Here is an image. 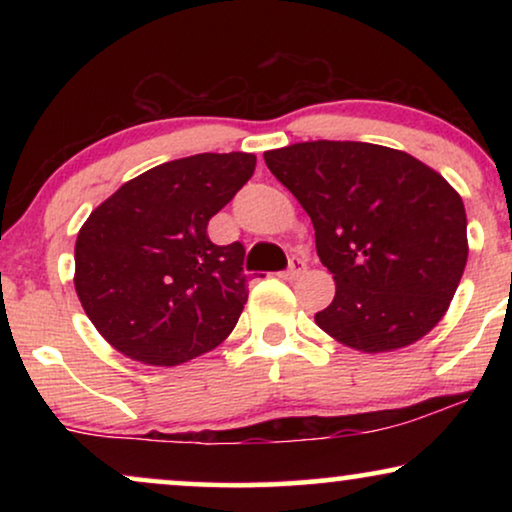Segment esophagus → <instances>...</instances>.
<instances>
[{
    "label": "esophagus",
    "instance_id": "esophagus-1",
    "mask_svg": "<svg viewBox=\"0 0 512 512\" xmlns=\"http://www.w3.org/2000/svg\"><path fill=\"white\" fill-rule=\"evenodd\" d=\"M303 272H305V261H303V258L293 256L291 263H289V270L282 272V277L284 279H296V277L303 275Z\"/></svg>",
    "mask_w": 512,
    "mask_h": 512
}]
</instances>
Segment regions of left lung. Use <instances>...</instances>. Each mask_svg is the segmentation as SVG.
Here are the masks:
<instances>
[{
  "label": "left lung",
  "mask_w": 512,
  "mask_h": 512,
  "mask_svg": "<svg viewBox=\"0 0 512 512\" xmlns=\"http://www.w3.org/2000/svg\"><path fill=\"white\" fill-rule=\"evenodd\" d=\"M265 165L312 219L335 282L321 331L366 354L424 338L445 317L468 258L461 195L410 153L366 142H300Z\"/></svg>",
  "instance_id": "left-lung-1"
}]
</instances>
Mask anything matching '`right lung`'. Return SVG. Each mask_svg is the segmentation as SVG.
I'll return each mask as SVG.
<instances>
[{"instance_id":"add662e5","label":"right lung","mask_w":512,"mask_h":512,"mask_svg":"<svg viewBox=\"0 0 512 512\" xmlns=\"http://www.w3.org/2000/svg\"><path fill=\"white\" fill-rule=\"evenodd\" d=\"M256 170L254 153H198L125 181L74 247V289L104 340L132 361L179 366L221 345L247 303L240 242L207 223Z\"/></svg>"}]
</instances>
